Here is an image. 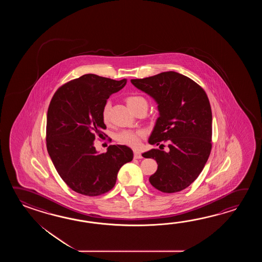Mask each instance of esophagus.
<instances>
[{"mask_svg": "<svg viewBox=\"0 0 262 262\" xmlns=\"http://www.w3.org/2000/svg\"><path fill=\"white\" fill-rule=\"evenodd\" d=\"M134 158H135V159H140V158H142L141 152H139V151H134Z\"/></svg>", "mask_w": 262, "mask_h": 262, "instance_id": "obj_1", "label": "esophagus"}]
</instances>
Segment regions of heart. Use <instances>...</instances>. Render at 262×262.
<instances>
[{"instance_id":"obj_1","label":"heart","mask_w":262,"mask_h":262,"mask_svg":"<svg viewBox=\"0 0 262 262\" xmlns=\"http://www.w3.org/2000/svg\"><path fill=\"white\" fill-rule=\"evenodd\" d=\"M126 105L128 106L130 111L132 112L136 107L141 106V105H146L147 106V101L145 100L142 96L139 95H131L126 97L125 99ZM110 104H106V106L103 108L102 112V118L104 123H107L110 120ZM144 134L142 131H131V130H124L120 133L117 134L116 139L120 143L122 144L127 145L129 147L132 148H137L139 145L140 139L143 138Z\"/></svg>"}]
</instances>
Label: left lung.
I'll use <instances>...</instances> for the list:
<instances>
[{
    "label": "left lung",
    "mask_w": 262,
    "mask_h": 262,
    "mask_svg": "<svg viewBox=\"0 0 262 262\" xmlns=\"http://www.w3.org/2000/svg\"><path fill=\"white\" fill-rule=\"evenodd\" d=\"M131 82L158 105L159 117L149 143L160 149L165 147L160 142L168 143V151L151 149L142 155L158 165L150 184L164 193L185 189L199 177L212 150V110L205 91L174 71Z\"/></svg>",
    "instance_id": "left-lung-1"
}]
</instances>
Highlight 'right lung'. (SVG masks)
Listing matches in <instances>:
<instances>
[{
	"instance_id": "1",
	"label": "right lung",
	"mask_w": 262,
	"mask_h": 262,
	"mask_svg": "<svg viewBox=\"0 0 262 262\" xmlns=\"http://www.w3.org/2000/svg\"><path fill=\"white\" fill-rule=\"evenodd\" d=\"M126 81L86 74L63 84L50 101L48 152L63 182L78 194L95 196L108 192L119 169L133 159V150L125 145H111L104 154L94 145L96 136L106 128L102 118L106 100Z\"/></svg>"
}]
</instances>
